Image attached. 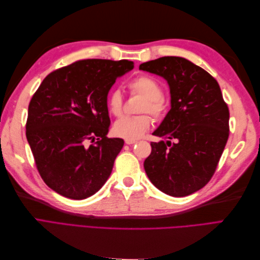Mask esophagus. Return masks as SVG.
Returning a JSON list of instances; mask_svg holds the SVG:
<instances>
[{"label":"esophagus","instance_id":"34e87169","mask_svg":"<svg viewBox=\"0 0 260 260\" xmlns=\"http://www.w3.org/2000/svg\"><path fill=\"white\" fill-rule=\"evenodd\" d=\"M124 142H125V144H135L136 142H137V141L136 140H128V139H125L124 140Z\"/></svg>","mask_w":260,"mask_h":260}]
</instances>
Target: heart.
<instances>
[{
  "label": "heart",
  "mask_w": 260,
  "mask_h": 260,
  "mask_svg": "<svg viewBox=\"0 0 260 260\" xmlns=\"http://www.w3.org/2000/svg\"><path fill=\"white\" fill-rule=\"evenodd\" d=\"M128 88L132 94L142 96L139 113L151 114L155 119H161L166 115L168 104L162 95V88L158 80L148 75H139L128 82ZM108 111L115 117H120L123 113V98L119 90H114L107 98ZM152 119L147 114L137 116H124L117 120L114 125L115 135L128 140H136L142 137L149 129Z\"/></svg>",
  "instance_id": "obj_1"
}]
</instances>
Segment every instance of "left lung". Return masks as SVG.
<instances>
[{
  "label": "left lung",
  "instance_id": "8db88e82",
  "mask_svg": "<svg viewBox=\"0 0 260 260\" xmlns=\"http://www.w3.org/2000/svg\"><path fill=\"white\" fill-rule=\"evenodd\" d=\"M140 69L165 78L171 94V109L153 133L168 141L151 143L145 172L158 190L183 198L214 176L229 138V108L215 78L183 57H159Z\"/></svg>",
  "mask_w": 260,
  "mask_h": 260
}]
</instances>
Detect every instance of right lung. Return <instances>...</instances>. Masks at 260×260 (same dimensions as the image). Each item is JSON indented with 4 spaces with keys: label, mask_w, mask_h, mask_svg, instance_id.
I'll return each mask as SVG.
<instances>
[{
    "label": "right lung",
    "mask_w": 260,
    "mask_h": 260,
    "mask_svg": "<svg viewBox=\"0 0 260 260\" xmlns=\"http://www.w3.org/2000/svg\"><path fill=\"white\" fill-rule=\"evenodd\" d=\"M135 67L121 59H81L54 70L28 107L26 137L45 184L72 200L98 192L111 176L122 139H109L107 94Z\"/></svg>",
    "instance_id": "obj_1"
}]
</instances>
